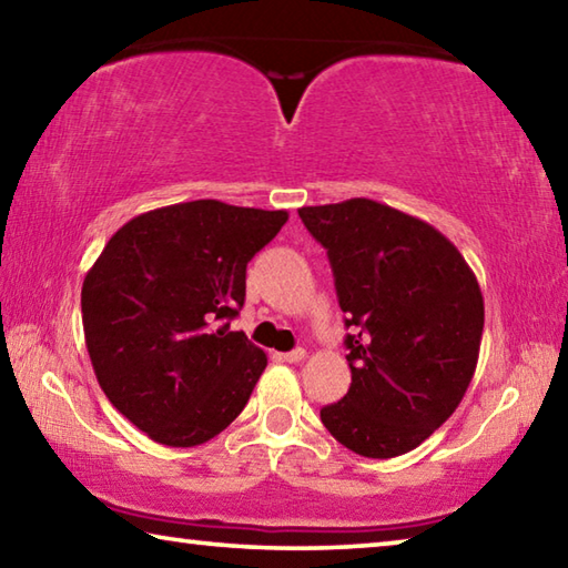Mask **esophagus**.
<instances>
[{"label":"esophagus","instance_id":"1","mask_svg":"<svg viewBox=\"0 0 568 568\" xmlns=\"http://www.w3.org/2000/svg\"><path fill=\"white\" fill-rule=\"evenodd\" d=\"M305 348H295V351H291V353H283L281 358L285 361V363H301V361H305Z\"/></svg>","mask_w":568,"mask_h":568}]
</instances>
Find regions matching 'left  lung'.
I'll list each match as a JSON object with an SVG mask.
<instances>
[{
  "label": "left lung",
  "instance_id": "1",
  "mask_svg": "<svg viewBox=\"0 0 568 568\" xmlns=\"http://www.w3.org/2000/svg\"><path fill=\"white\" fill-rule=\"evenodd\" d=\"M328 250L351 388L321 408L331 436L365 458H393L444 426L474 378L484 295L434 225L368 197L297 210Z\"/></svg>",
  "mask_w": 568,
  "mask_h": 568
}]
</instances>
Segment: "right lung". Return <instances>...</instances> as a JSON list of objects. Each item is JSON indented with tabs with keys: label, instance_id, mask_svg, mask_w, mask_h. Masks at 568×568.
Listing matches in <instances>:
<instances>
[{
	"label": "right lung",
	"instance_id": "obj_1",
	"mask_svg": "<svg viewBox=\"0 0 568 568\" xmlns=\"http://www.w3.org/2000/svg\"><path fill=\"white\" fill-rule=\"evenodd\" d=\"M285 210L220 200L150 210L124 223L82 283V325L104 396L142 434L200 446L233 423L267 355L230 331L245 267Z\"/></svg>",
	"mask_w": 568,
	"mask_h": 568
}]
</instances>
